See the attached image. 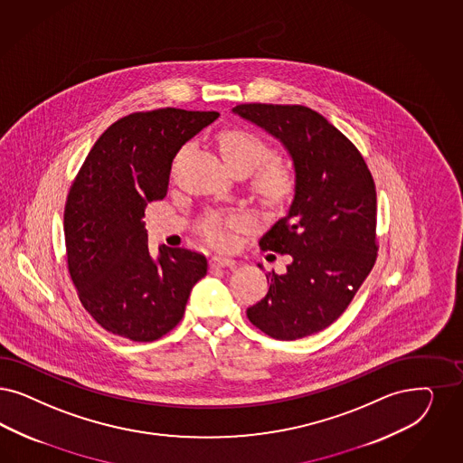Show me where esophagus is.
I'll return each instance as SVG.
<instances>
[{
  "label": "esophagus",
  "instance_id": "obj_1",
  "mask_svg": "<svg viewBox=\"0 0 463 463\" xmlns=\"http://www.w3.org/2000/svg\"><path fill=\"white\" fill-rule=\"evenodd\" d=\"M232 265H236V260L227 258V256H212V260H210L212 269H223V267H232Z\"/></svg>",
  "mask_w": 463,
  "mask_h": 463
}]
</instances>
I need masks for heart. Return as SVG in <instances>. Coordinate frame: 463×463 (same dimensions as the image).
Wrapping results in <instances>:
<instances>
[{"label":"heart","mask_w":463,"mask_h":463,"mask_svg":"<svg viewBox=\"0 0 463 463\" xmlns=\"http://www.w3.org/2000/svg\"><path fill=\"white\" fill-rule=\"evenodd\" d=\"M222 159L231 171L250 175L263 160L269 157V145L258 135L248 129H229L223 131L219 140ZM253 192L260 202L267 207H282L288 203L294 193V175L286 164L279 160H269L253 175ZM238 223V219H231ZM205 234L213 242H225L227 232L221 219L213 217L205 223Z\"/></svg>","instance_id":"obj_1"}]
</instances>
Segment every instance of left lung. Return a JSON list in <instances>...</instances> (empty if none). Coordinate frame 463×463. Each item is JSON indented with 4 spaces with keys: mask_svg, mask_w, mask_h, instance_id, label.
<instances>
[{
    "mask_svg": "<svg viewBox=\"0 0 463 463\" xmlns=\"http://www.w3.org/2000/svg\"><path fill=\"white\" fill-rule=\"evenodd\" d=\"M232 112L280 142L294 167L288 213L260 240L290 263L267 273L269 292L246 315L277 340L313 335L345 311L376 261L374 181L347 137L309 108L241 104Z\"/></svg>",
    "mask_w": 463,
    "mask_h": 463,
    "instance_id": "obj_1",
    "label": "left lung"
}]
</instances>
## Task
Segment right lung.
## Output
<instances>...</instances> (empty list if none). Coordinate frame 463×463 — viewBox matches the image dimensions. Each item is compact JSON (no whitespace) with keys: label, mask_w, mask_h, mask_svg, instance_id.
Listing matches in <instances>:
<instances>
[{"label":"right lung","mask_w":463,"mask_h":463,"mask_svg":"<svg viewBox=\"0 0 463 463\" xmlns=\"http://www.w3.org/2000/svg\"><path fill=\"white\" fill-rule=\"evenodd\" d=\"M219 118L165 108L108 128L81 165L64 207L68 270L83 307L114 335L152 342L184 315L207 258L159 246L150 255L145 207L162 200L181 146Z\"/></svg>","instance_id":"right-lung-1"}]
</instances>
